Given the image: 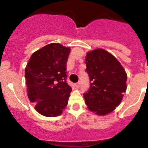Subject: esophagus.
Returning <instances> with one entry per match:
<instances>
[{"label":"esophagus","mask_w":148,"mask_h":148,"mask_svg":"<svg viewBox=\"0 0 148 148\" xmlns=\"http://www.w3.org/2000/svg\"><path fill=\"white\" fill-rule=\"evenodd\" d=\"M75 86L77 88V89H79V86H80V83L79 82L76 83L75 84Z\"/></svg>","instance_id":"1"}]
</instances>
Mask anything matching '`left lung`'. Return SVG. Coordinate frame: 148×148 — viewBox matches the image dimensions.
I'll list each match as a JSON object with an SVG mask.
<instances>
[{"mask_svg":"<svg viewBox=\"0 0 148 148\" xmlns=\"http://www.w3.org/2000/svg\"><path fill=\"white\" fill-rule=\"evenodd\" d=\"M86 71L90 87L84 94L88 109L98 115H105L115 110L127 89V74L119 61L103 49L86 55Z\"/></svg>","mask_w":148,"mask_h":148,"instance_id":"obj_1","label":"left lung"}]
</instances>
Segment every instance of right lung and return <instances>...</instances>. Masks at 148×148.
Returning a JSON list of instances; mask_svg holds the SVG:
<instances>
[{"label": "right lung", "mask_w": 148, "mask_h": 148, "mask_svg": "<svg viewBox=\"0 0 148 148\" xmlns=\"http://www.w3.org/2000/svg\"><path fill=\"white\" fill-rule=\"evenodd\" d=\"M70 51L60 44H49L31 55L25 69L28 99L45 117L60 115L68 104L71 88L66 81V65Z\"/></svg>", "instance_id": "right-lung-1"}]
</instances>
